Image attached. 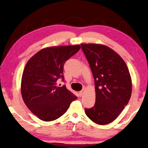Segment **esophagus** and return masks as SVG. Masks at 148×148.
<instances>
[{
	"label": "esophagus",
	"instance_id": "esophagus-1",
	"mask_svg": "<svg viewBox=\"0 0 148 148\" xmlns=\"http://www.w3.org/2000/svg\"><path fill=\"white\" fill-rule=\"evenodd\" d=\"M79 96H83V91L79 92Z\"/></svg>",
	"mask_w": 148,
	"mask_h": 148
}]
</instances>
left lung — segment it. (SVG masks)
I'll list each match as a JSON object with an SVG mask.
<instances>
[{
  "label": "left lung",
  "instance_id": "1",
  "mask_svg": "<svg viewBox=\"0 0 148 148\" xmlns=\"http://www.w3.org/2000/svg\"><path fill=\"white\" fill-rule=\"evenodd\" d=\"M95 83L96 102L85 109L86 115L96 124L113 122L127 105L131 96L132 81L127 64L110 47L81 44Z\"/></svg>",
  "mask_w": 148,
  "mask_h": 148
}]
</instances>
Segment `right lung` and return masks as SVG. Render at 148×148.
Here are the masks:
<instances>
[{"instance_id": "obj_1", "label": "right lung", "mask_w": 148, "mask_h": 148, "mask_svg": "<svg viewBox=\"0 0 148 148\" xmlns=\"http://www.w3.org/2000/svg\"><path fill=\"white\" fill-rule=\"evenodd\" d=\"M80 48V45L45 48L26 64L21 78V96L29 110L40 120L57 119L77 98L65 85L56 84L60 78L64 80L65 62Z\"/></svg>"}]
</instances>
